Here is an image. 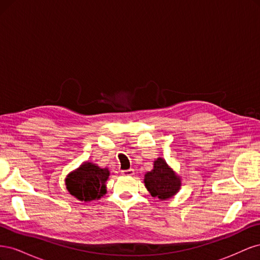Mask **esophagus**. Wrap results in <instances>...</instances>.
<instances>
[{
    "instance_id": "1",
    "label": "esophagus",
    "mask_w": 260,
    "mask_h": 260,
    "mask_svg": "<svg viewBox=\"0 0 260 260\" xmlns=\"http://www.w3.org/2000/svg\"><path fill=\"white\" fill-rule=\"evenodd\" d=\"M120 172H121L122 176H133V175H135V170L131 169V168L127 169V170H121Z\"/></svg>"
}]
</instances>
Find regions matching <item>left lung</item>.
Returning a JSON list of instances; mask_svg holds the SVG:
<instances>
[{
    "mask_svg": "<svg viewBox=\"0 0 260 260\" xmlns=\"http://www.w3.org/2000/svg\"><path fill=\"white\" fill-rule=\"evenodd\" d=\"M144 183L151 195L159 200H167L174 196L181 185L179 177L162 158L154 161V169L145 175Z\"/></svg>",
    "mask_w": 260,
    "mask_h": 260,
    "instance_id": "left-lung-1",
    "label": "left lung"
}]
</instances>
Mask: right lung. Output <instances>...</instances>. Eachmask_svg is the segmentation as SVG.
I'll use <instances>...</instances> for the list:
<instances>
[{
    "label": "right lung",
    "instance_id": "obj_1",
    "mask_svg": "<svg viewBox=\"0 0 260 260\" xmlns=\"http://www.w3.org/2000/svg\"><path fill=\"white\" fill-rule=\"evenodd\" d=\"M107 168H100L91 162H84L79 169L69 174L66 186L69 193L84 202L99 200L106 193L105 182L108 179Z\"/></svg>",
    "mask_w": 260,
    "mask_h": 260
}]
</instances>
